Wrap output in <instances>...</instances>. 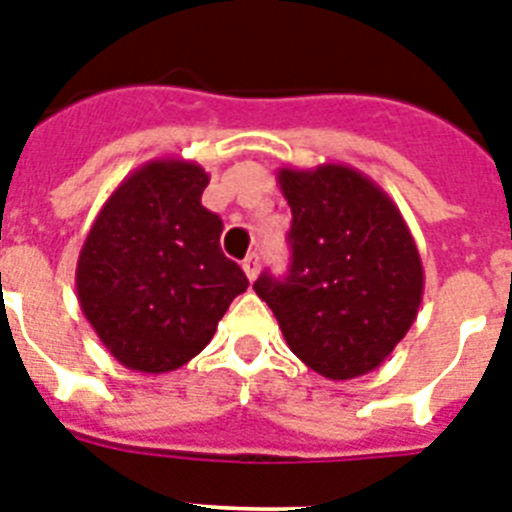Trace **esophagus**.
I'll list each match as a JSON object with an SVG mask.
<instances>
[{"label": "esophagus", "mask_w": 512, "mask_h": 512, "mask_svg": "<svg viewBox=\"0 0 512 512\" xmlns=\"http://www.w3.org/2000/svg\"><path fill=\"white\" fill-rule=\"evenodd\" d=\"M259 269H261L259 253H251V256H246V261H243V271H246V277L251 279V282L259 277Z\"/></svg>", "instance_id": "esophagus-1"}]
</instances>
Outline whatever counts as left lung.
Returning a JSON list of instances; mask_svg holds the SVG:
<instances>
[{
  "instance_id": "1",
  "label": "left lung",
  "mask_w": 512,
  "mask_h": 512,
  "mask_svg": "<svg viewBox=\"0 0 512 512\" xmlns=\"http://www.w3.org/2000/svg\"><path fill=\"white\" fill-rule=\"evenodd\" d=\"M292 210V266L284 282L261 274L292 354L333 382L374 372L405 338L423 302V264L390 194L346 164L282 166Z\"/></svg>"
}]
</instances>
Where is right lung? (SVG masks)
Masks as SVG:
<instances>
[{
	"instance_id": "1",
	"label": "right lung",
	"mask_w": 512,
	"mask_h": 512,
	"mask_svg": "<svg viewBox=\"0 0 512 512\" xmlns=\"http://www.w3.org/2000/svg\"><path fill=\"white\" fill-rule=\"evenodd\" d=\"M207 184L194 161L153 158L117 184L84 238L81 312L125 369L184 366L246 292L243 269L220 251L223 220L202 207Z\"/></svg>"
}]
</instances>
